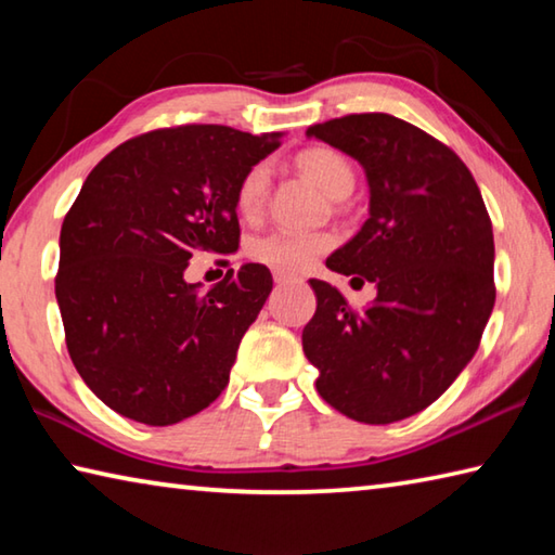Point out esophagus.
<instances>
[{
  "label": "esophagus",
  "mask_w": 555,
  "mask_h": 555,
  "mask_svg": "<svg viewBox=\"0 0 555 555\" xmlns=\"http://www.w3.org/2000/svg\"><path fill=\"white\" fill-rule=\"evenodd\" d=\"M274 281H276L279 286H286V284H296L298 276L288 274V271H274Z\"/></svg>",
  "instance_id": "1"
}]
</instances>
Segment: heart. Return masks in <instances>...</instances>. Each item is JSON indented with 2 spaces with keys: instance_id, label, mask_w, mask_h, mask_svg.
<instances>
[{
  "instance_id": "1",
  "label": "heart",
  "mask_w": 555,
  "mask_h": 555,
  "mask_svg": "<svg viewBox=\"0 0 555 555\" xmlns=\"http://www.w3.org/2000/svg\"><path fill=\"white\" fill-rule=\"evenodd\" d=\"M296 164L313 183H318L331 198H347L354 185V171L343 154L327 146H313L298 154ZM271 171L269 164L259 162L249 166L240 178L237 191H234V205L242 218H257L264 208L269 193ZM333 247V237L325 232H291L274 230L269 234L249 242V257L259 264H267L279 271H304L313 261Z\"/></svg>"
}]
</instances>
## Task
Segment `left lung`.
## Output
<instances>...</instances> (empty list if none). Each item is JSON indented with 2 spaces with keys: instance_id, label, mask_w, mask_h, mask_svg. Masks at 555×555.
<instances>
[{
  "instance_id": "1",
  "label": "left lung",
  "mask_w": 555,
  "mask_h": 555,
  "mask_svg": "<svg viewBox=\"0 0 555 555\" xmlns=\"http://www.w3.org/2000/svg\"><path fill=\"white\" fill-rule=\"evenodd\" d=\"M367 173L370 218L327 257L337 274L377 288L362 311L311 279L315 315L304 352L318 393L362 424L430 406L467 367L494 308V237L473 173L424 129L384 112L313 125Z\"/></svg>"
}]
</instances>
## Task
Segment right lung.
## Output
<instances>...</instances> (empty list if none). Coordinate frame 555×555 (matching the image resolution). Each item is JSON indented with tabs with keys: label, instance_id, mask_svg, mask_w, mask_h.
I'll return each mask as SVG.
<instances>
[{
	"label": "right lung",
	"instance_id": "obj_1",
	"mask_svg": "<svg viewBox=\"0 0 555 555\" xmlns=\"http://www.w3.org/2000/svg\"><path fill=\"white\" fill-rule=\"evenodd\" d=\"M281 144L222 125L146 131L92 168L61 228L55 276L75 370L112 411L171 426L220 397L247 327L271 294L261 264L201 291L198 255L240 247L234 191Z\"/></svg>",
	"mask_w": 555,
	"mask_h": 555
}]
</instances>
